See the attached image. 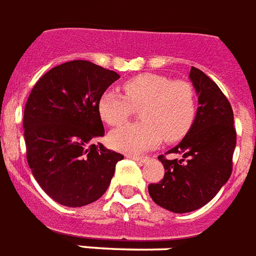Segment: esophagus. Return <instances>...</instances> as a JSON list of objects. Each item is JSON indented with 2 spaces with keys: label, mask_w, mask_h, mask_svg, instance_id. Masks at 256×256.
I'll return each mask as SVG.
<instances>
[{
  "label": "esophagus",
  "mask_w": 256,
  "mask_h": 256,
  "mask_svg": "<svg viewBox=\"0 0 256 256\" xmlns=\"http://www.w3.org/2000/svg\"><path fill=\"white\" fill-rule=\"evenodd\" d=\"M128 158H133L134 162H146L149 158L148 157H140V156H128Z\"/></svg>",
  "instance_id": "esophagus-1"
}]
</instances>
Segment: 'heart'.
Listing matches in <instances>:
<instances>
[{
    "label": "heart",
    "mask_w": 256,
    "mask_h": 256,
    "mask_svg": "<svg viewBox=\"0 0 256 256\" xmlns=\"http://www.w3.org/2000/svg\"><path fill=\"white\" fill-rule=\"evenodd\" d=\"M122 94L110 88L100 96L98 110L110 126L120 124L141 107L142 122L126 123L112 130L110 145L128 154L156 148L162 137L176 141L187 133L196 116V94L187 81H172L153 73L134 76L123 82Z\"/></svg>",
    "instance_id": "b5f03b06"
}]
</instances>
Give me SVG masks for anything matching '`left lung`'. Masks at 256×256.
<instances>
[{
	"instance_id": "left-lung-1",
	"label": "left lung",
	"mask_w": 256,
	"mask_h": 256,
	"mask_svg": "<svg viewBox=\"0 0 256 256\" xmlns=\"http://www.w3.org/2000/svg\"><path fill=\"white\" fill-rule=\"evenodd\" d=\"M188 78L198 96L196 115L184 138L168 153L178 160L158 157L166 174L149 184L154 204L172 213H190L205 206L228 182L236 146L234 111L214 81L196 68Z\"/></svg>"
}]
</instances>
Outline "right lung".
I'll return each instance as SVG.
<instances>
[{
  "label": "right lung",
  "instance_id": "obj_1",
  "mask_svg": "<svg viewBox=\"0 0 256 256\" xmlns=\"http://www.w3.org/2000/svg\"><path fill=\"white\" fill-rule=\"evenodd\" d=\"M119 77L90 60H70L32 88L22 119L27 162L39 186L60 205L99 200L123 158L98 142L104 136L98 103Z\"/></svg>",
  "mask_w": 256,
  "mask_h": 256
}]
</instances>
